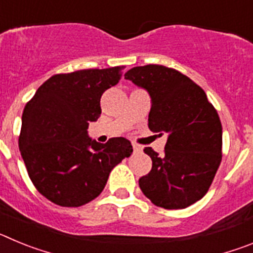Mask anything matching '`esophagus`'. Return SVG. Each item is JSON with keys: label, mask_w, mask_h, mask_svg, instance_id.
<instances>
[{"label": "esophagus", "mask_w": 253, "mask_h": 253, "mask_svg": "<svg viewBox=\"0 0 253 253\" xmlns=\"http://www.w3.org/2000/svg\"><path fill=\"white\" fill-rule=\"evenodd\" d=\"M133 149H134V152H140V151H142L140 146H138V144H135V143H133Z\"/></svg>", "instance_id": "obj_1"}]
</instances>
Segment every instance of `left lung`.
I'll return each instance as SVG.
<instances>
[{
    "label": "left lung",
    "mask_w": 253,
    "mask_h": 253,
    "mask_svg": "<svg viewBox=\"0 0 253 253\" xmlns=\"http://www.w3.org/2000/svg\"><path fill=\"white\" fill-rule=\"evenodd\" d=\"M152 100L148 126L169 135L162 156L144 148L152 169L139 178L143 194L157 207L184 209L208 193L222 161V123L202 87L173 68L147 64L125 73Z\"/></svg>",
    "instance_id": "obj_1"
}]
</instances>
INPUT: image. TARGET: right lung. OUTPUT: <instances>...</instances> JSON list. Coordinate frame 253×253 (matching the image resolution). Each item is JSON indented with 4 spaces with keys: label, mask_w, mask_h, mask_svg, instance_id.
Instances as JSON below:
<instances>
[{
    "label": "right lung",
    "mask_w": 253,
    "mask_h": 253,
    "mask_svg": "<svg viewBox=\"0 0 253 253\" xmlns=\"http://www.w3.org/2000/svg\"><path fill=\"white\" fill-rule=\"evenodd\" d=\"M123 67L51 76L22 113L19 148L37 190L60 207H81L101 194L111 169L133 152L123 137L101 144L87 135L101 114L102 93Z\"/></svg>",
    "instance_id": "1"
}]
</instances>
